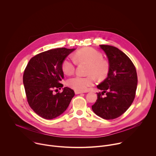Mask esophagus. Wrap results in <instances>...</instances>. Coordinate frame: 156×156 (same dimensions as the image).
Segmentation results:
<instances>
[{"label":"esophagus","mask_w":156,"mask_h":156,"mask_svg":"<svg viewBox=\"0 0 156 156\" xmlns=\"http://www.w3.org/2000/svg\"><path fill=\"white\" fill-rule=\"evenodd\" d=\"M75 93L76 94H81V93H83L82 92H81V91H76V90H75Z\"/></svg>","instance_id":"obj_1"}]
</instances>
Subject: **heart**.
Here are the masks:
<instances>
[{
    "mask_svg": "<svg viewBox=\"0 0 156 156\" xmlns=\"http://www.w3.org/2000/svg\"><path fill=\"white\" fill-rule=\"evenodd\" d=\"M75 58L79 62H86L90 65L88 69L89 76H82L76 75L69 78L66 84L75 90L85 91L93 86L95 82V76L99 80L104 79L108 75L109 65L107 61L103 60L102 54L91 48H85L78 51L75 54ZM75 59L69 56L62 62V69L66 75L72 74L75 70Z\"/></svg>",
    "mask_w": 156,
    "mask_h": 156,
    "instance_id": "obj_1",
    "label": "heart"
}]
</instances>
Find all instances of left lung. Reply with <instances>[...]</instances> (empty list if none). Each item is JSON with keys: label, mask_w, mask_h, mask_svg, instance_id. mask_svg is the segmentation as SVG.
Segmentation results:
<instances>
[{"label": "left lung", "mask_w": 156, "mask_h": 156, "mask_svg": "<svg viewBox=\"0 0 156 156\" xmlns=\"http://www.w3.org/2000/svg\"><path fill=\"white\" fill-rule=\"evenodd\" d=\"M107 55L109 65L107 77L97 86L102 90L92 105L93 112L105 120L114 119L123 113L134 101L137 87L136 70L129 58L118 48L100 45Z\"/></svg>", "instance_id": "1"}]
</instances>
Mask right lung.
<instances>
[{"mask_svg": "<svg viewBox=\"0 0 156 156\" xmlns=\"http://www.w3.org/2000/svg\"><path fill=\"white\" fill-rule=\"evenodd\" d=\"M75 49L62 48L40 53L31 58L25 70L23 81L27 101L34 112L44 119H53L62 114L75 96L67 87L55 94L53 89L63 86L60 83L64 78L62 64Z\"/></svg>", "mask_w": 156, "mask_h": 156, "instance_id": "add662e5", "label": "right lung"}]
</instances>
